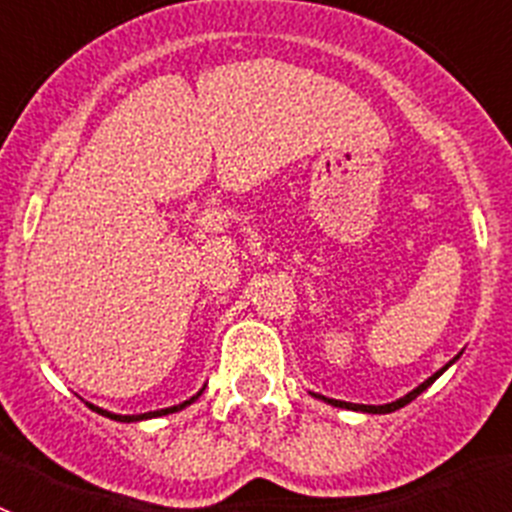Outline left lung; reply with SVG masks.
Segmentation results:
<instances>
[{
  "mask_svg": "<svg viewBox=\"0 0 512 512\" xmlns=\"http://www.w3.org/2000/svg\"><path fill=\"white\" fill-rule=\"evenodd\" d=\"M461 354H456L454 359L449 361V364L443 366V369H438L436 374H431V377L425 379L423 384H418V387H415L413 392H408V395H402L400 400H395V402H387V405H356V402H343V400H333V397H323V395H315V392H312V397H318V400H323V402H328V405H333V408H346V410H359V413H374V415H384V413H395V410H400V408H405V405H408V402H413L415 397L420 395V392L423 390H428V387H431L433 382H436L438 377H441L443 372H446V369H449L451 364H454L456 359H459Z\"/></svg>",
  "mask_w": 512,
  "mask_h": 512,
  "instance_id": "left-lung-1",
  "label": "left lung"
}]
</instances>
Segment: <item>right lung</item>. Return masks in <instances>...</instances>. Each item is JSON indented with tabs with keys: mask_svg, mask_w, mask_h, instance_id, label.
<instances>
[{
	"mask_svg": "<svg viewBox=\"0 0 512 512\" xmlns=\"http://www.w3.org/2000/svg\"><path fill=\"white\" fill-rule=\"evenodd\" d=\"M202 392H205V387H202V390L197 392V395H194V397H189V400H184V402H179V405H174V408H164V410H151V413H140V415H117V413H110V410L97 408V405H92V402H87V405H89V408L94 410V413L104 415V418H110V420H117V423H138V420H148V418H161V415L179 413V410L189 408V405H192V402L197 400V397H200Z\"/></svg>",
	"mask_w": 512,
	"mask_h": 512,
	"instance_id": "1",
	"label": "right lung"
}]
</instances>
